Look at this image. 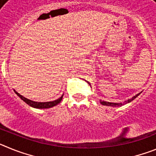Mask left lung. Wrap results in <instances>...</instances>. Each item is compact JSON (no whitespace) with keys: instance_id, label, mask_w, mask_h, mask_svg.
Wrapping results in <instances>:
<instances>
[{"instance_id":"1","label":"left lung","mask_w":156,"mask_h":156,"mask_svg":"<svg viewBox=\"0 0 156 156\" xmlns=\"http://www.w3.org/2000/svg\"><path fill=\"white\" fill-rule=\"evenodd\" d=\"M140 93H141V92H140ZM140 93L137 94H136V95H135V96H133V97L132 98L128 99L127 101H125L123 103H112V102H108V101H100V103L101 105H103L112 106V107H116V106H117V107H118V106L123 105H126V104H127V103H129V102H130V101H133V100H134V99L136 98H137V96H138V95L140 94Z\"/></svg>"}]
</instances>
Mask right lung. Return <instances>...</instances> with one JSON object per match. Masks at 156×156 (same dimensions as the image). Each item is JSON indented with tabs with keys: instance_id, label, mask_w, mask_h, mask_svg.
<instances>
[{
	"instance_id": "1",
	"label": "right lung",
	"mask_w": 156,
	"mask_h": 156,
	"mask_svg": "<svg viewBox=\"0 0 156 156\" xmlns=\"http://www.w3.org/2000/svg\"><path fill=\"white\" fill-rule=\"evenodd\" d=\"M15 93L19 96L23 101L27 103V105H29L30 106L33 107V108H51V107H54V106L57 105L58 104L61 102L62 99L63 97V94L62 95L61 97L59 98L57 100H55V101H47V102H38V101H31L30 99L27 98L23 97V95H21L20 94L18 93L17 91L14 90Z\"/></svg>"
}]
</instances>
